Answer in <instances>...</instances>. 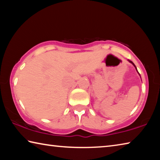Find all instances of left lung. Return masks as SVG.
I'll use <instances>...</instances> for the list:
<instances>
[{
	"instance_id": "1",
	"label": "left lung",
	"mask_w": 160,
	"mask_h": 160,
	"mask_svg": "<svg viewBox=\"0 0 160 160\" xmlns=\"http://www.w3.org/2000/svg\"><path fill=\"white\" fill-rule=\"evenodd\" d=\"M128 61L130 62V63H132V65H133V66H134V67L135 68V69H136V70H137V72H138V70H137V68H136V66H135V64H134L133 63H132V62L131 61H130V60H128ZM138 74H139V72H138ZM139 75H140V74H139Z\"/></svg>"
}]
</instances>
